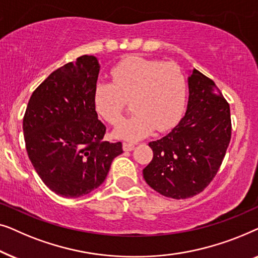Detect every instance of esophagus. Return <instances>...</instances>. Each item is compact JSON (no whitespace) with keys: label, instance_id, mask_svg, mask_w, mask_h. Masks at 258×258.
Wrapping results in <instances>:
<instances>
[{"label":"esophagus","instance_id":"34e87169","mask_svg":"<svg viewBox=\"0 0 258 258\" xmlns=\"http://www.w3.org/2000/svg\"><path fill=\"white\" fill-rule=\"evenodd\" d=\"M134 148H135V143L134 142H130V141H128V142H123V150L124 151H132Z\"/></svg>","mask_w":258,"mask_h":258}]
</instances>
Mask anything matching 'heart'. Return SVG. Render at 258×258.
<instances>
[{
  "label": "heart",
  "mask_w": 258,
  "mask_h": 258,
  "mask_svg": "<svg viewBox=\"0 0 258 258\" xmlns=\"http://www.w3.org/2000/svg\"><path fill=\"white\" fill-rule=\"evenodd\" d=\"M111 76L112 82L96 84L94 102L102 118L117 125L132 101L135 114L116 130L117 136L137 140L179 121L186 100V79L179 66L132 56L117 63Z\"/></svg>",
  "instance_id": "1"
}]
</instances>
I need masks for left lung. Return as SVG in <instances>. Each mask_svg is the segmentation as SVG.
Wrapping results in <instances>:
<instances>
[{"label":"left lung","instance_id":"1","mask_svg":"<svg viewBox=\"0 0 258 258\" xmlns=\"http://www.w3.org/2000/svg\"><path fill=\"white\" fill-rule=\"evenodd\" d=\"M185 115L168 135L153 141L154 157L143 177L175 200L202 192L216 176L231 139L230 107L209 77L194 69Z\"/></svg>","mask_w":258,"mask_h":258}]
</instances>
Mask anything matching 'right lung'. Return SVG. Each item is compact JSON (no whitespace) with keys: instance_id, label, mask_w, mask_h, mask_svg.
<instances>
[{"instance_id":"1","label":"right lung","mask_w":258,"mask_h":258,"mask_svg":"<svg viewBox=\"0 0 258 258\" xmlns=\"http://www.w3.org/2000/svg\"><path fill=\"white\" fill-rule=\"evenodd\" d=\"M100 64L83 55L52 72L31 95L23 117L29 160L42 181L62 197L100 186L122 143L103 141L94 102Z\"/></svg>"}]
</instances>
